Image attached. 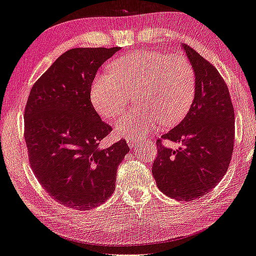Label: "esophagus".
<instances>
[{"instance_id": "esophagus-1", "label": "esophagus", "mask_w": 256, "mask_h": 256, "mask_svg": "<svg viewBox=\"0 0 256 256\" xmlns=\"http://www.w3.org/2000/svg\"><path fill=\"white\" fill-rule=\"evenodd\" d=\"M127 142H128V146L130 148H132V147H134L136 146V144L138 142V140L136 139V138H134V137H132V138H127Z\"/></svg>"}]
</instances>
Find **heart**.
I'll list each match as a JSON object with an SVG mask.
<instances>
[{
  "instance_id": "obj_1",
  "label": "heart",
  "mask_w": 256,
  "mask_h": 256,
  "mask_svg": "<svg viewBox=\"0 0 256 256\" xmlns=\"http://www.w3.org/2000/svg\"><path fill=\"white\" fill-rule=\"evenodd\" d=\"M138 92L146 109L124 114L116 132L124 137H140L162 122L170 126L189 110L196 92V72L190 60L180 54L134 52L112 62L109 72L94 80L90 100L102 117L114 120Z\"/></svg>"
}]
</instances>
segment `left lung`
Returning <instances> with one entry per match:
<instances>
[{
	"instance_id": "obj_1",
	"label": "left lung",
	"mask_w": 256,
	"mask_h": 256,
	"mask_svg": "<svg viewBox=\"0 0 256 256\" xmlns=\"http://www.w3.org/2000/svg\"><path fill=\"white\" fill-rule=\"evenodd\" d=\"M196 72L194 99L182 122L161 136L182 146L166 148L157 140L152 174L172 199H199L214 188L230 164L234 147V108L228 86L214 66L182 44Z\"/></svg>"
}]
</instances>
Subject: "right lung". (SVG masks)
<instances>
[{
	"label": "right lung",
	"instance_id": "add662e5",
	"mask_svg": "<svg viewBox=\"0 0 256 256\" xmlns=\"http://www.w3.org/2000/svg\"><path fill=\"white\" fill-rule=\"evenodd\" d=\"M119 48H72L60 55L30 90L24 112L30 164L60 204L92 210L109 199L126 140L99 148L112 127L90 102L92 82Z\"/></svg>",
	"mask_w": 256,
	"mask_h": 256
}]
</instances>
